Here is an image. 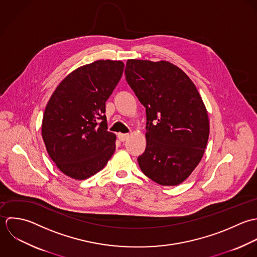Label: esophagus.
I'll return each mask as SVG.
<instances>
[{
	"label": "esophagus",
	"instance_id": "34e87169",
	"mask_svg": "<svg viewBox=\"0 0 257 257\" xmlns=\"http://www.w3.org/2000/svg\"><path fill=\"white\" fill-rule=\"evenodd\" d=\"M128 138H129V134H122V133H119V134H118V139H119L121 142L126 141Z\"/></svg>",
	"mask_w": 257,
	"mask_h": 257
}]
</instances>
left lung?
<instances>
[{
  "mask_svg": "<svg viewBox=\"0 0 257 257\" xmlns=\"http://www.w3.org/2000/svg\"><path fill=\"white\" fill-rule=\"evenodd\" d=\"M126 80L146 108V149L142 172L162 186L183 183L205 153L209 121L190 77L166 61L128 59Z\"/></svg>",
  "mask_w": 257,
  "mask_h": 257,
  "instance_id": "1",
  "label": "left lung"
}]
</instances>
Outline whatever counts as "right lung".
<instances>
[{
  "label": "right lung",
  "instance_id": "add662e5",
  "mask_svg": "<svg viewBox=\"0 0 257 257\" xmlns=\"http://www.w3.org/2000/svg\"><path fill=\"white\" fill-rule=\"evenodd\" d=\"M124 70L120 60H96L69 73L47 104L42 135L51 159L66 176L85 180L101 171L115 151L105 102Z\"/></svg>",
  "mask_w": 257,
  "mask_h": 257
}]
</instances>
